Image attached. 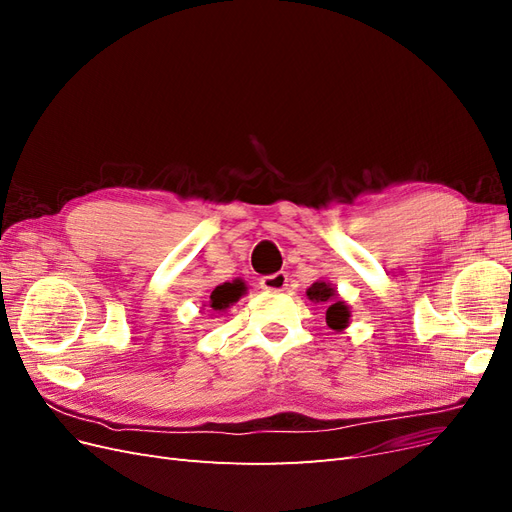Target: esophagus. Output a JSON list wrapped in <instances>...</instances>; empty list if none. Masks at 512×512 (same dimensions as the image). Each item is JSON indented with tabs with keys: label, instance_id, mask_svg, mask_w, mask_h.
<instances>
[{
	"label": "esophagus",
	"instance_id": "1",
	"mask_svg": "<svg viewBox=\"0 0 512 512\" xmlns=\"http://www.w3.org/2000/svg\"><path fill=\"white\" fill-rule=\"evenodd\" d=\"M288 286V275L284 271H277L273 275H262L260 277V288L269 292H280Z\"/></svg>",
	"mask_w": 512,
	"mask_h": 512
}]
</instances>
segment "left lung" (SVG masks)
Listing matches in <instances>:
<instances>
[{"label":"left lung","mask_w":512,"mask_h":512,"mask_svg":"<svg viewBox=\"0 0 512 512\" xmlns=\"http://www.w3.org/2000/svg\"><path fill=\"white\" fill-rule=\"evenodd\" d=\"M307 297L316 301V303H320V305H327V324L331 329L342 331L346 327L348 318H350L348 305L344 301H339V297L335 294V290L331 288V284H327V282L312 284V288L307 290Z\"/></svg>","instance_id":"obj_1"}]
</instances>
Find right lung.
Wrapping results in <instances>:
<instances>
[{
  "label": "right lung",
  "mask_w": 512,
  "mask_h": 512,
  "mask_svg": "<svg viewBox=\"0 0 512 512\" xmlns=\"http://www.w3.org/2000/svg\"><path fill=\"white\" fill-rule=\"evenodd\" d=\"M245 292V284L241 280H235V282H226L222 286L215 288L211 292V301H209V307L215 309V312H222V309L230 307L235 301H239L241 294Z\"/></svg>",
  "instance_id": "obj_1"
}]
</instances>
